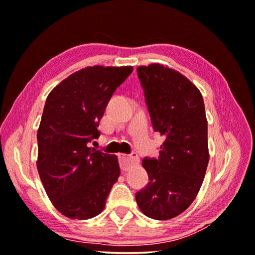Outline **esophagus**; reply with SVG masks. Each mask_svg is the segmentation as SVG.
Masks as SVG:
<instances>
[{"label":"esophagus","mask_w":255,"mask_h":255,"mask_svg":"<svg viewBox=\"0 0 255 255\" xmlns=\"http://www.w3.org/2000/svg\"><path fill=\"white\" fill-rule=\"evenodd\" d=\"M119 161H120V167L123 170H127L131 165L138 162V157L136 153L131 154H119Z\"/></svg>","instance_id":"esophagus-1"}]
</instances>
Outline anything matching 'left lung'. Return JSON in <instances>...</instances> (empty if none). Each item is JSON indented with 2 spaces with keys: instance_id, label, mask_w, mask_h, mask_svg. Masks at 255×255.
Wrapping results in <instances>:
<instances>
[{
  "instance_id": "8db88e82",
  "label": "left lung",
  "mask_w": 255,
  "mask_h": 255,
  "mask_svg": "<svg viewBox=\"0 0 255 255\" xmlns=\"http://www.w3.org/2000/svg\"><path fill=\"white\" fill-rule=\"evenodd\" d=\"M152 126L165 135L158 158L143 159L150 182L136 193L144 215L169 220L195 200L210 160L207 120L198 88L172 68L138 66Z\"/></svg>"
}]
</instances>
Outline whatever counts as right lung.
<instances>
[{
	"label": "right lung",
	"mask_w": 255,
	"mask_h": 255,
	"mask_svg": "<svg viewBox=\"0 0 255 255\" xmlns=\"http://www.w3.org/2000/svg\"><path fill=\"white\" fill-rule=\"evenodd\" d=\"M131 66H93L63 80L48 95L37 130V170L63 215L88 220L104 210L120 175L117 155L89 147L110 98Z\"/></svg>",
	"instance_id": "add662e5"
}]
</instances>
